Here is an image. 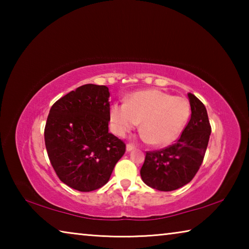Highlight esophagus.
Segmentation results:
<instances>
[{
    "instance_id": "obj_1",
    "label": "esophagus",
    "mask_w": 249,
    "mask_h": 249,
    "mask_svg": "<svg viewBox=\"0 0 249 249\" xmlns=\"http://www.w3.org/2000/svg\"><path fill=\"white\" fill-rule=\"evenodd\" d=\"M135 149V146L134 145H132V144H127L126 145V151H132V150H134Z\"/></svg>"
}]
</instances>
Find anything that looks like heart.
I'll list each match as a JSON object with an SVG mask.
<instances>
[{
  "mask_svg": "<svg viewBox=\"0 0 249 249\" xmlns=\"http://www.w3.org/2000/svg\"><path fill=\"white\" fill-rule=\"evenodd\" d=\"M190 114L187 99L150 89L130 94L126 103H113L109 122L113 132L121 137L141 122V132L149 144L166 146L180 136Z\"/></svg>",
  "mask_w": 249,
  "mask_h": 249,
  "instance_id": "1",
  "label": "heart"
}]
</instances>
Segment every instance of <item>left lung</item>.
<instances>
[{"label":"left lung","mask_w":249,"mask_h":249,"mask_svg":"<svg viewBox=\"0 0 249 249\" xmlns=\"http://www.w3.org/2000/svg\"><path fill=\"white\" fill-rule=\"evenodd\" d=\"M191 117L174 145L165 149L147 151L141 169L142 180L159 191H174L190 182L203 161L211 135V125L204 104L188 93Z\"/></svg>","instance_id":"obj_1"}]
</instances>
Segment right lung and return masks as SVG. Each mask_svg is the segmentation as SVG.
<instances>
[{"label": "right lung", "instance_id": "add662e5", "mask_svg": "<svg viewBox=\"0 0 249 249\" xmlns=\"http://www.w3.org/2000/svg\"><path fill=\"white\" fill-rule=\"evenodd\" d=\"M108 88L84 84L54 103L45 126V145L58 178L81 192L107 182L125 153L108 132Z\"/></svg>", "mask_w": 249, "mask_h": 249}]
</instances>
